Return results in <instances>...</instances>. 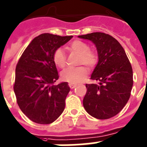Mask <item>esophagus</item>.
Segmentation results:
<instances>
[{
    "label": "esophagus",
    "mask_w": 147,
    "mask_h": 147,
    "mask_svg": "<svg viewBox=\"0 0 147 147\" xmlns=\"http://www.w3.org/2000/svg\"><path fill=\"white\" fill-rule=\"evenodd\" d=\"M68 86H69V87H70V88H71V89H73V88H74L76 86V85L74 84V83H69Z\"/></svg>",
    "instance_id": "1"
}]
</instances>
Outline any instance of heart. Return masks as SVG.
<instances>
[{"label": "heart", "mask_w": 147, "mask_h": 147, "mask_svg": "<svg viewBox=\"0 0 147 147\" xmlns=\"http://www.w3.org/2000/svg\"><path fill=\"white\" fill-rule=\"evenodd\" d=\"M69 49L72 52L80 55L79 65H86L89 69H93L98 61V53L95 50L89 49V46L86 42L75 40L69 45ZM53 61L58 67L63 68L67 63L65 52L61 48H58L53 53ZM88 74V70L85 66L76 67H67L61 72L63 80L71 83H77L82 81Z\"/></svg>", "instance_id": "1"}]
</instances>
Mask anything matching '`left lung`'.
Returning a JSON list of instances; mask_svg holds the SVG:
<instances>
[{"label":"left lung","instance_id":"left-lung-1","mask_svg":"<svg viewBox=\"0 0 147 147\" xmlns=\"http://www.w3.org/2000/svg\"><path fill=\"white\" fill-rule=\"evenodd\" d=\"M79 37L93 42L98 54V65L90 79L99 84H86L83 107L94 118L110 119L118 114L130 98L133 86L131 65L121 44L110 34L94 32Z\"/></svg>","mask_w":147,"mask_h":147}]
</instances>
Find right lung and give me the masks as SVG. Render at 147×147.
<instances>
[{
    "instance_id": "right-lung-1",
    "label": "right lung",
    "mask_w": 147,
    "mask_h": 147,
    "mask_svg": "<svg viewBox=\"0 0 147 147\" xmlns=\"http://www.w3.org/2000/svg\"><path fill=\"white\" fill-rule=\"evenodd\" d=\"M73 36L42 34L23 52L16 67L13 89L17 104L29 119L38 124H50L65 110L70 92L67 82L53 85L59 76L53 61L55 50Z\"/></svg>"
}]
</instances>
